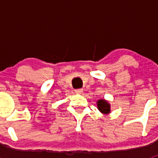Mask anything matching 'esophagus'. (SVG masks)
<instances>
[{
	"instance_id": "obj_1",
	"label": "esophagus",
	"mask_w": 158,
	"mask_h": 158,
	"mask_svg": "<svg viewBox=\"0 0 158 158\" xmlns=\"http://www.w3.org/2000/svg\"><path fill=\"white\" fill-rule=\"evenodd\" d=\"M82 92H83V90H82V89H76V90H75V92H76V94H82Z\"/></svg>"
}]
</instances>
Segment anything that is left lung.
<instances>
[{
	"instance_id": "1",
	"label": "left lung",
	"mask_w": 158,
	"mask_h": 158,
	"mask_svg": "<svg viewBox=\"0 0 158 158\" xmlns=\"http://www.w3.org/2000/svg\"><path fill=\"white\" fill-rule=\"evenodd\" d=\"M97 107L102 114H109L111 112V106L109 102L104 98L97 101Z\"/></svg>"
}]
</instances>
